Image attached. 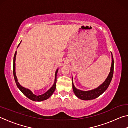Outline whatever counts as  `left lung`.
Masks as SVG:
<instances>
[{
	"label": "left lung",
	"mask_w": 128,
	"mask_h": 128,
	"mask_svg": "<svg viewBox=\"0 0 128 128\" xmlns=\"http://www.w3.org/2000/svg\"><path fill=\"white\" fill-rule=\"evenodd\" d=\"M112 54V64H111V70H110V72L108 74V77L105 81L103 82L102 84L95 89H93L89 91H82L77 89L76 88L73 84V78H72V85H73V90L75 95H76L77 98H78L80 99L84 100H92V99H96L99 97V96L103 94V93L105 92V91L107 89L108 86H109L110 83L112 81V77H113L114 75V60L113 55Z\"/></svg>",
	"instance_id": "1"
}]
</instances>
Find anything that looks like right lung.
Listing matches in <instances>:
<instances>
[{
  "mask_svg": "<svg viewBox=\"0 0 128 128\" xmlns=\"http://www.w3.org/2000/svg\"><path fill=\"white\" fill-rule=\"evenodd\" d=\"M21 43V42L20 43V44H18V47L19 46V45ZM16 55H17V51H16V52H15L14 56V66H13V70H14V80H15V82H16V84L17 87H18V88L20 89L21 92H22L26 96L28 97L29 99H30V100L35 101V102H42L43 100H47V99H48L51 96V95L53 94V93L54 92H55V90L56 89V81H57V80H56V77H57V73L58 72V70H59V69H58L55 72V81H54V84H53L52 86V87L50 88V89L47 91V92H45L44 94H43L42 95H36L35 94H34L33 92H32L30 90H29V88H25L21 86L20 84H19V82H18V80H17V76L16 75Z\"/></svg>",
  "mask_w": 128,
  "mask_h": 128,
  "instance_id": "obj_1",
  "label": "right lung"
}]
</instances>
